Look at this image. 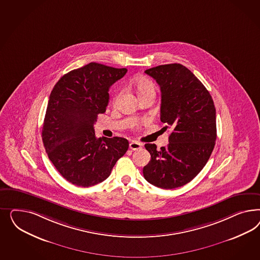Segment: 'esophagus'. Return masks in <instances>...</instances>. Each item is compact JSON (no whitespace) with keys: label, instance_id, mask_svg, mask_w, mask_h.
Here are the masks:
<instances>
[{"label":"esophagus","instance_id":"obj_1","mask_svg":"<svg viewBox=\"0 0 260 260\" xmlns=\"http://www.w3.org/2000/svg\"><path fill=\"white\" fill-rule=\"evenodd\" d=\"M142 146H143V145H142L141 143H139V142L133 141L129 143V149H131V150H140V149H142Z\"/></svg>","mask_w":260,"mask_h":260}]
</instances>
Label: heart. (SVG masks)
Segmentation results:
<instances>
[{"mask_svg": "<svg viewBox=\"0 0 260 260\" xmlns=\"http://www.w3.org/2000/svg\"><path fill=\"white\" fill-rule=\"evenodd\" d=\"M134 86L139 98L147 94H154V92H155L154 84L152 81H150V79L138 77L134 80ZM116 99H117V96H116L115 100Z\"/></svg>", "mask_w": 260, "mask_h": 260, "instance_id": "heart-1", "label": "heart"}]
</instances>
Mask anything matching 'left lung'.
<instances>
[{"label":"left lung","instance_id":"left-lung-1","mask_svg":"<svg viewBox=\"0 0 260 260\" xmlns=\"http://www.w3.org/2000/svg\"><path fill=\"white\" fill-rule=\"evenodd\" d=\"M161 89L160 120L172 128L169 145L150 153L143 174L162 189H175L191 181L207 164L216 140V116L213 98L196 75L180 63L162 64L145 71Z\"/></svg>","mask_w":260,"mask_h":260}]
</instances>
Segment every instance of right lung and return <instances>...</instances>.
Instances as JSON below:
<instances>
[{
	"label": "right lung",
	"instance_id": "1",
	"mask_svg": "<svg viewBox=\"0 0 260 260\" xmlns=\"http://www.w3.org/2000/svg\"><path fill=\"white\" fill-rule=\"evenodd\" d=\"M126 69L89 63L56 83L47 104L42 138L49 160L66 180L90 187L110 176L128 149L123 137L96 138L94 125L109 104V89Z\"/></svg>",
	"mask_w": 260,
	"mask_h": 260
}]
</instances>
